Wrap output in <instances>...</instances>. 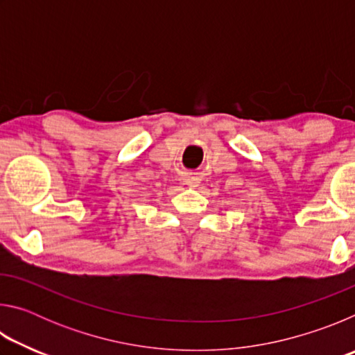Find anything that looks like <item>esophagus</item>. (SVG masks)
Here are the masks:
<instances>
[{"label": "esophagus", "instance_id": "1", "mask_svg": "<svg viewBox=\"0 0 355 355\" xmlns=\"http://www.w3.org/2000/svg\"><path fill=\"white\" fill-rule=\"evenodd\" d=\"M184 183L189 184V186H196L197 183H199V178H197L194 173H184Z\"/></svg>", "mask_w": 355, "mask_h": 355}]
</instances>
